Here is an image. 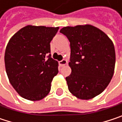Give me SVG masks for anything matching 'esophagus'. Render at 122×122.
I'll return each instance as SVG.
<instances>
[{
    "label": "esophagus",
    "mask_w": 122,
    "mask_h": 122,
    "mask_svg": "<svg viewBox=\"0 0 122 122\" xmlns=\"http://www.w3.org/2000/svg\"><path fill=\"white\" fill-rule=\"evenodd\" d=\"M66 64H67V61H66V59H63L62 61H59V66H61V67H63V66H66Z\"/></svg>",
    "instance_id": "1"
}]
</instances>
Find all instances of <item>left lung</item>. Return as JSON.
Listing matches in <instances>:
<instances>
[{
    "mask_svg": "<svg viewBox=\"0 0 122 122\" xmlns=\"http://www.w3.org/2000/svg\"><path fill=\"white\" fill-rule=\"evenodd\" d=\"M60 32L70 41L71 73L68 90L78 99L90 100L102 92L112 78L115 49L103 31L91 25L64 27Z\"/></svg>",
    "mask_w": 122,
    "mask_h": 122,
    "instance_id": "obj_1",
    "label": "left lung"
}]
</instances>
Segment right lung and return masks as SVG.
Masks as SVG:
<instances>
[{
    "instance_id": "add662e5",
    "label": "right lung",
    "mask_w": 122,
    "mask_h": 122,
    "mask_svg": "<svg viewBox=\"0 0 122 122\" xmlns=\"http://www.w3.org/2000/svg\"><path fill=\"white\" fill-rule=\"evenodd\" d=\"M59 27L27 25L12 36L5 48V66L10 84L23 98H44L59 70L51 57L50 42Z\"/></svg>"
}]
</instances>
